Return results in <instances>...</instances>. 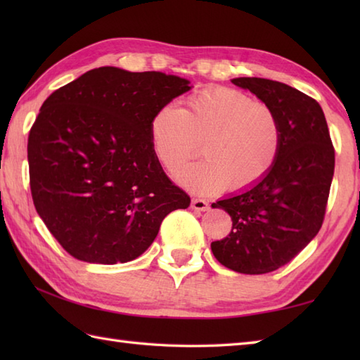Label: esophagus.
<instances>
[{
  "label": "esophagus",
  "mask_w": 360,
  "mask_h": 360,
  "mask_svg": "<svg viewBox=\"0 0 360 360\" xmlns=\"http://www.w3.org/2000/svg\"><path fill=\"white\" fill-rule=\"evenodd\" d=\"M192 209L198 210V212H205V210H209V202L205 200H200V198H193Z\"/></svg>",
  "instance_id": "esophagus-1"
}]
</instances>
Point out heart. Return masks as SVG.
Returning a JSON list of instances; mask_svg holds the SVG:
<instances>
[{"mask_svg": "<svg viewBox=\"0 0 360 360\" xmlns=\"http://www.w3.org/2000/svg\"><path fill=\"white\" fill-rule=\"evenodd\" d=\"M155 155L168 172H178L201 151V164L178 174L181 186L196 193L235 192L259 184L280 156L283 127L274 106L243 91L213 86L188 98L184 111L167 103L150 124Z\"/></svg>", "mask_w": 360, "mask_h": 360, "instance_id": "1", "label": "heart"}]
</instances>
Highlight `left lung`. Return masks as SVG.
<instances>
[{
	"label": "left lung",
	"instance_id": "1",
	"mask_svg": "<svg viewBox=\"0 0 360 360\" xmlns=\"http://www.w3.org/2000/svg\"><path fill=\"white\" fill-rule=\"evenodd\" d=\"M232 83L274 106L283 142L277 162L259 184L212 204L231 215L232 231L210 248L229 269L267 274L289 263L322 227L334 147L325 114L312 97L269 79L240 77Z\"/></svg>",
	"mask_w": 360,
	"mask_h": 360
}]
</instances>
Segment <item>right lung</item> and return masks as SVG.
I'll return each instance as SVG.
<instances>
[{"label":"right lung","mask_w":360,"mask_h":360,"mask_svg":"<svg viewBox=\"0 0 360 360\" xmlns=\"http://www.w3.org/2000/svg\"><path fill=\"white\" fill-rule=\"evenodd\" d=\"M188 83L103 66L46 98L29 131V184L38 215L68 254L97 264L131 262L168 213L188 207L150 136L156 111Z\"/></svg>","instance_id":"add662e5"}]
</instances>
